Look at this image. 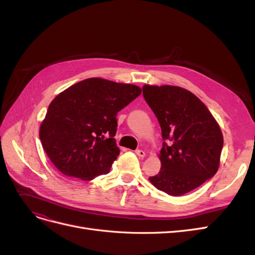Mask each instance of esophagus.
<instances>
[{"label":"esophagus","mask_w":255,"mask_h":255,"mask_svg":"<svg viewBox=\"0 0 255 255\" xmlns=\"http://www.w3.org/2000/svg\"><path fill=\"white\" fill-rule=\"evenodd\" d=\"M135 153H136L137 155L139 156V157H144V156H145V153H144V151H142V150H136Z\"/></svg>","instance_id":"obj_1"}]
</instances>
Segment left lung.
I'll return each instance as SVG.
<instances>
[{"mask_svg": "<svg viewBox=\"0 0 255 255\" xmlns=\"http://www.w3.org/2000/svg\"><path fill=\"white\" fill-rule=\"evenodd\" d=\"M142 95L156 116L164 139L160 170L149 177L150 182L176 197L212 179L219 167L223 136L207 107L177 86L144 85Z\"/></svg>", "mask_w": 255, "mask_h": 255, "instance_id": "8db88e82", "label": "left lung"}]
</instances>
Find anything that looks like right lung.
I'll list each match as a JSON object with an SVG mask.
<instances>
[{
    "label": "right lung",
    "instance_id": "obj_1",
    "mask_svg": "<svg viewBox=\"0 0 255 255\" xmlns=\"http://www.w3.org/2000/svg\"><path fill=\"white\" fill-rule=\"evenodd\" d=\"M141 94L130 84L99 78L76 83L49 105L40 126L42 148L58 170L90 181L109 173L120 150L117 113Z\"/></svg>",
    "mask_w": 255,
    "mask_h": 255
}]
</instances>
